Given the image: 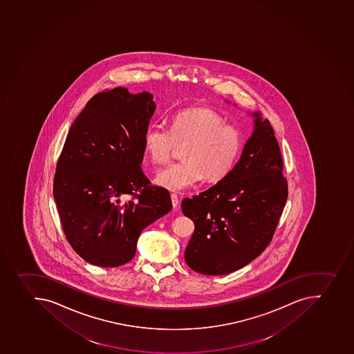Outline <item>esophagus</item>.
Masks as SVG:
<instances>
[{
	"mask_svg": "<svg viewBox=\"0 0 354 354\" xmlns=\"http://www.w3.org/2000/svg\"><path fill=\"white\" fill-rule=\"evenodd\" d=\"M170 196H171L172 207H174L175 210H177V209L179 207L178 196H177L176 194H171Z\"/></svg>",
	"mask_w": 354,
	"mask_h": 354,
	"instance_id": "obj_1",
	"label": "esophagus"
}]
</instances>
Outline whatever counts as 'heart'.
I'll return each mask as SVG.
<instances>
[{"label": "heart", "mask_w": 354, "mask_h": 354, "mask_svg": "<svg viewBox=\"0 0 354 354\" xmlns=\"http://www.w3.org/2000/svg\"><path fill=\"white\" fill-rule=\"evenodd\" d=\"M144 149L156 165L168 162L177 147L184 162L172 163L156 175V184L168 191H185L201 182L225 178L242 153V131L225 124L210 109H189L171 119L170 129L150 124L144 131Z\"/></svg>", "instance_id": "b5f03b06"}]
</instances>
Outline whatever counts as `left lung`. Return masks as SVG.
Masks as SVG:
<instances>
[{
	"label": "left lung",
	"instance_id": "1",
	"mask_svg": "<svg viewBox=\"0 0 354 354\" xmlns=\"http://www.w3.org/2000/svg\"><path fill=\"white\" fill-rule=\"evenodd\" d=\"M233 170L194 198L183 214L195 225L185 250L188 267L220 276L249 265L270 243L287 200V182L274 131L260 112Z\"/></svg>",
	"mask_w": 354,
	"mask_h": 354
}]
</instances>
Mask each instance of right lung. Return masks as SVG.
Returning a JSON list of instances; mask_svg holds the SVG:
<instances>
[{
	"label": "right lung",
	"mask_w": 354,
	"mask_h": 354,
	"mask_svg": "<svg viewBox=\"0 0 354 354\" xmlns=\"http://www.w3.org/2000/svg\"><path fill=\"white\" fill-rule=\"evenodd\" d=\"M156 108L151 93L117 87L93 96L68 133L53 195L68 242L91 265L131 261L142 230L172 209L140 168Z\"/></svg>",
	"instance_id": "obj_1"
}]
</instances>
